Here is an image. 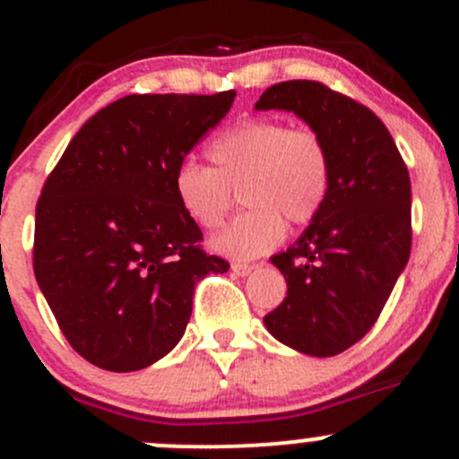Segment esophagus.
Returning a JSON list of instances; mask_svg holds the SVG:
<instances>
[{
  "label": "esophagus",
  "instance_id": "obj_1",
  "mask_svg": "<svg viewBox=\"0 0 459 459\" xmlns=\"http://www.w3.org/2000/svg\"><path fill=\"white\" fill-rule=\"evenodd\" d=\"M230 270H233L235 274H239V277H248V274L253 273V266H250V264H233Z\"/></svg>",
  "mask_w": 459,
  "mask_h": 459
}]
</instances>
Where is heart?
<instances>
[{
    "label": "heart",
    "mask_w": 459,
    "mask_h": 459,
    "mask_svg": "<svg viewBox=\"0 0 459 459\" xmlns=\"http://www.w3.org/2000/svg\"><path fill=\"white\" fill-rule=\"evenodd\" d=\"M213 167L185 160L176 169L178 204L197 226L220 229L242 189L248 206L211 242L230 259H255L286 238V219L310 224L325 206L332 185L327 144L310 127H288L277 118H244L221 129L206 147Z\"/></svg>",
    "instance_id": "b5f03b06"
}]
</instances>
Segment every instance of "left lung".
Returning a JSON list of instances; mask_svg holds the SVG:
<instances>
[{
	"mask_svg": "<svg viewBox=\"0 0 459 459\" xmlns=\"http://www.w3.org/2000/svg\"><path fill=\"white\" fill-rule=\"evenodd\" d=\"M292 112L327 144L325 206L286 253L270 257L288 283L264 316L279 343L336 356L363 339L411 253V182L392 134L371 109L316 81H283L255 103Z\"/></svg>",
	"mask_w": 459,
	"mask_h": 459,
	"instance_id": "obj_1",
	"label": "left lung"
}]
</instances>
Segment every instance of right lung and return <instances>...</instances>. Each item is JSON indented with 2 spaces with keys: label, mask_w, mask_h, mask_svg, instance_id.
Wrapping results in <instances>:
<instances>
[{
  "label": "right lung",
  "mask_w": 459,
  "mask_h": 459,
  "mask_svg": "<svg viewBox=\"0 0 459 459\" xmlns=\"http://www.w3.org/2000/svg\"><path fill=\"white\" fill-rule=\"evenodd\" d=\"M235 90L129 94L76 132L35 217V277L70 345L91 365L136 371L186 330L193 290L229 264L200 248L173 176Z\"/></svg>",
  "instance_id": "obj_1"
}]
</instances>
